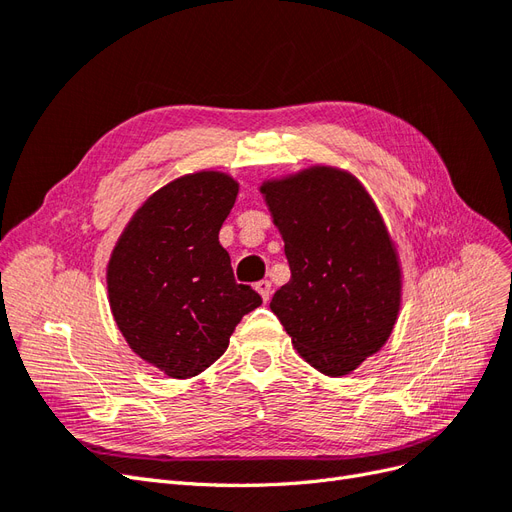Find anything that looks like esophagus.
I'll use <instances>...</instances> for the list:
<instances>
[{
  "mask_svg": "<svg viewBox=\"0 0 512 512\" xmlns=\"http://www.w3.org/2000/svg\"><path fill=\"white\" fill-rule=\"evenodd\" d=\"M256 290H258V294L262 297V301H269V297H271V282L269 280L256 282Z\"/></svg>",
  "mask_w": 512,
  "mask_h": 512,
  "instance_id": "esophagus-1",
  "label": "esophagus"
}]
</instances>
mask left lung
Instances as JSON below:
<instances>
[{
    "mask_svg": "<svg viewBox=\"0 0 512 512\" xmlns=\"http://www.w3.org/2000/svg\"><path fill=\"white\" fill-rule=\"evenodd\" d=\"M265 194L280 228L290 282L273 294L292 346L327 376H346L389 339L401 297L397 254L363 185L316 166Z\"/></svg>",
    "mask_w": 512,
    "mask_h": 512,
    "instance_id": "1",
    "label": "left lung"
}]
</instances>
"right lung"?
<instances>
[{
  "mask_svg": "<svg viewBox=\"0 0 512 512\" xmlns=\"http://www.w3.org/2000/svg\"><path fill=\"white\" fill-rule=\"evenodd\" d=\"M239 185L196 173L164 185L136 211L108 262V299L130 348L170 378H192L228 348L262 299L237 284L220 228Z\"/></svg>",
  "mask_w": 512,
  "mask_h": 512,
  "instance_id": "obj_1",
  "label": "right lung"
}]
</instances>
